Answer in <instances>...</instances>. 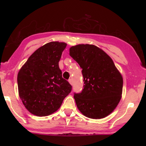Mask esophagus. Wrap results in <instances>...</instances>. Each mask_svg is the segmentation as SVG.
<instances>
[{"label": "esophagus", "mask_w": 146, "mask_h": 146, "mask_svg": "<svg viewBox=\"0 0 146 146\" xmlns=\"http://www.w3.org/2000/svg\"><path fill=\"white\" fill-rule=\"evenodd\" d=\"M68 82H69L72 85L73 84V80H72V79H69V80H68Z\"/></svg>", "instance_id": "obj_1"}]
</instances>
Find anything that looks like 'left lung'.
Masks as SVG:
<instances>
[{
  "mask_svg": "<svg viewBox=\"0 0 146 146\" xmlns=\"http://www.w3.org/2000/svg\"><path fill=\"white\" fill-rule=\"evenodd\" d=\"M69 54L82 68L84 86L74 93L77 106L84 115L102 119L115 110L121 98L123 78L113 60L92 44L71 46Z\"/></svg>",
  "mask_w": 146,
  "mask_h": 146,
  "instance_id": "1",
  "label": "left lung"
}]
</instances>
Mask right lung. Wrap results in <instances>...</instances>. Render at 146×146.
<instances>
[{"label":"right lung","instance_id":"1","mask_svg":"<svg viewBox=\"0 0 146 146\" xmlns=\"http://www.w3.org/2000/svg\"><path fill=\"white\" fill-rule=\"evenodd\" d=\"M66 44L51 42L36 50L18 74V93L23 104L36 116L56 112L72 86L62 75L59 61Z\"/></svg>","mask_w":146,"mask_h":146}]
</instances>
